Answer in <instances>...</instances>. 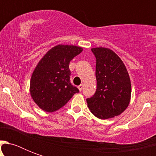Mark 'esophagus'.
Returning <instances> with one entry per match:
<instances>
[{
	"label": "esophagus",
	"instance_id": "obj_1",
	"mask_svg": "<svg viewBox=\"0 0 156 156\" xmlns=\"http://www.w3.org/2000/svg\"><path fill=\"white\" fill-rule=\"evenodd\" d=\"M78 89H79V90H80V91H82L83 89V84H81V85L78 86Z\"/></svg>",
	"mask_w": 156,
	"mask_h": 156
}]
</instances>
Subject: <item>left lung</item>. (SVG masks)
Masks as SVG:
<instances>
[{"label":"left lung","mask_w":156,"mask_h":156,"mask_svg":"<svg viewBox=\"0 0 156 156\" xmlns=\"http://www.w3.org/2000/svg\"><path fill=\"white\" fill-rule=\"evenodd\" d=\"M96 60L97 81L94 95L87 99L90 112L100 119H108L123 112L129 104L131 83L126 66L112 50L91 49Z\"/></svg>","instance_id":"left-lung-1"}]
</instances>
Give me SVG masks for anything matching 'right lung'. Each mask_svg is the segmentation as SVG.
<instances>
[{
    "label": "right lung",
    "mask_w": 156,
    "mask_h": 156,
    "mask_svg": "<svg viewBox=\"0 0 156 156\" xmlns=\"http://www.w3.org/2000/svg\"><path fill=\"white\" fill-rule=\"evenodd\" d=\"M83 48L73 45H57L45 54L33 72L30 91L36 104L52 112L66 105L78 88L71 84L69 65Z\"/></svg>",
    "instance_id": "obj_1"
}]
</instances>
